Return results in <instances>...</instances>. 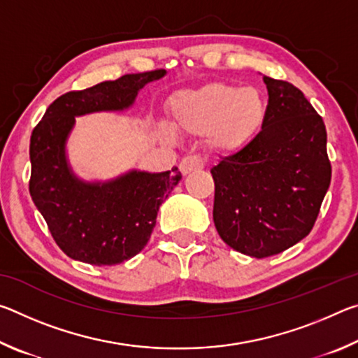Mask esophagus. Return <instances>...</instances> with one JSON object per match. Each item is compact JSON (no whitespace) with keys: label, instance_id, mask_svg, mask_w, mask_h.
Here are the masks:
<instances>
[{"label":"esophagus","instance_id":"obj_1","mask_svg":"<svg viewBox=\"0 0 358 358\" xmlns=\"http://www.w3.org/2000/svg\"><path fill=\"white\" fill-rule=\"evenodd\" d=\"M205 166V161L203 157H201L199 155H191V156H186L181 159L180 162V171L183 175L191 173L192 171H197V169H202Z\"/></svg>","mask_w":358,"mask_h":358}]
</instances>
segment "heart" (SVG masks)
<instances>
[{
  "label": "heart",
  "mask_w": 358,
  "mask_h": 358,
  "mask_svg": "<svg viewBox=\"0 0 358 358\" xmlns=\"http://www.w3.org/2000/svg\"><path fill=\"white\" fill-rule=\"evenodd\" d=\"M173 124L187 134L208 132L210 143L221 150H235L257 134L265 118L262 94L254 88L210 83L186 90L169 102ZM166 132L171 129L162 126Z\"/></svg>",
  "instance_id": "1"
}]
</instances>
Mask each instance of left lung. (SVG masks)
Instances as JSON below:
<instances>
[{"label": "left lung", "instance_id": "1", "mask_svg": "<svg viewBox=\"0 0 358 358\" xmlns=\"http://www.w3.org/2000/svg\"><path fill=\"white\" fill-rule=\"evenodd\" d=\"M262 131L211 169L213 221L235 251L268 257L311 232L330 186L324 120L292 83L264 76Z\"/></svg>", "mask_w": 358, "mask_h": 358}]
</instances>
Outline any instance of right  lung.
Instances as JSON below:
<instances>
[{
  "label": "right lung",
  "instance_id": "1",
  "mask_svg": "<svg viewBox=\"0 0 358 358\" xmlns=\"http://www.w3.org/2000/svg\"><path fill=\"white\" fill-rule=\"evenodd\" d=\"M164 69L126 74L52 102L29 138V194L53 240L74 260L117 265L141 252L156 226L161 203L181 180L177 167L161 173L131 171L106 183H87L72 173L66 141L76 117L124 110L145 85Z\"/></svg>",
  "mask_w": 358,
  "mask_h": 358
}]
</instances>
